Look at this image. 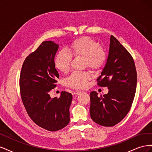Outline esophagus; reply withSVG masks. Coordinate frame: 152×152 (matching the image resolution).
Returning a JSON list of instances; mask_svg holds the SVG:
<instances>
[{
	"label": "esophagus",
	"instance_id": "obj_1",
	"mask_svg": "<svg viewBox=\"0 0 152 152\" xmlns=\"http://www.w3.org/2000/svg\"><path fill=\"white\" fill-rule=\"evenodd\" d=\"M81 93H82V92L80 91H76L74 92V94H75V95H79Z\"/></svg>",
	"mask_w": 152,
	"mask_h": 152
}]
</instances>
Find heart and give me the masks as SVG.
Segmentation results:
<instances>
[{"mask_svg":"<svg viewBox=\"0 0 152 152\" xmlns=\"http://www.w3.org/2000/svg\"><path fill=\"white\" fill-rule=\"evenodd\" d=\"M72 56L82 57L85 65L96 70L102 67L106 59V53L96 40L89 37H82L74 40L66 50L59 51L54 59L55 66L59 71L66 73L70 68ZM91 78L90 73L75 72L66 78L65 82L68 86L74 88H84L87 81Z\"/></svg>","mask_w":152,"mask_h":152,"instance_id":"1","label":"heart"}]
</instances>
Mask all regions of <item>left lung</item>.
<instances>
[{
	"mask_svg": "<svg viewBox=\"0 0 152 152\" xmlns=\"http://www.w3.org/2000/svg\"><path fill=\"white\" fill-rule=\"evenodd\" d=\"M97 80L99 86L107 87L109 91L100 97L96 91L91 92V117L99 125L113 126L129 112L136 93L137 72L131 55L113 35L107 63Z\"/></svg>",
	"mask_w": 152,
	"mask_h": 152,
	"instance_id": "1",
	"label": "left lung"
}]
</instances>
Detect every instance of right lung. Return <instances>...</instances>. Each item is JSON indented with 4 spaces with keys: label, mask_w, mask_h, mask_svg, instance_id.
Wrapping results in <instances>:
<instances>
[{
    "label": "right lung",
    "mask_w": 152,
    "mask_h": 152,
    "mask_svg": "<svg viewBox=\"0 0 152 152\" xmlns=\"http://www.w3.org/2000/svg\"><path fill=\"white\" fill-rule=\"evenodd\" d=\"M59 45L44 41L26 57L22 66L20 93L28 115L37 125L49 131H56L70 122L71 93L62 91L59 98H51L50 91L56 86L59 74L54 57Z\"/></svg>",
    "instance_id": "1"
}]
</instances>
